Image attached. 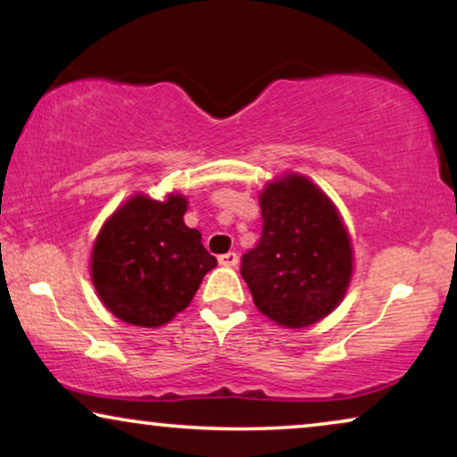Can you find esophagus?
<instances>
[{
    "mask_svg": "<svg viewBox=\"0 0 457 457\" xmlns=\"http://www.w3.org/2000/svg\"><path fill=\"white\" fill-rule=\"evenodd\" d=\"M218 262H220L222 266H228V268H233V266H237V262H239V255H237L235 252L222 253L220 258H218Z\"/></svg>",
    "mask_w": 457,
    "mask_h": 457,
    "instance_id": "1",
    "label": "esophagus"
}]
</instances>
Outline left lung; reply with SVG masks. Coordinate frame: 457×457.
<instances>
[{"label": "left lung", "mask_w": 457, "mask_h": 457, "mask_svg": "<svg viewBox=\"0 0 457 457\" xmlns=\"http://www.w3.org/2000/svg\"><path fill=\"white\" fill-rule=\"evenodd\" d=\"M262 237L241 258L253 303L280 327L303 328L328 316L352 278V241L330 199L289 174L260 195Z\"/></svg>", "instance_id": "8db88e82"}]
</instances>
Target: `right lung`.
<instances>
[{"label": "right lung", "instance_id": "add662e5", "mask_svg": "<svg viewBox=\"0 0 457 457\" xmlns=\"http://www.w3.org/2000/svg\"><path fill=\"white\" fill-rule=\"evenodd\" d=\"M187 199L135 195L99 230L91 278L105 308L135 327H162L191 303L218 262L183 222Z\"/></svg>", "mask_w": 457, "mask_h": 457}]
</instances>
